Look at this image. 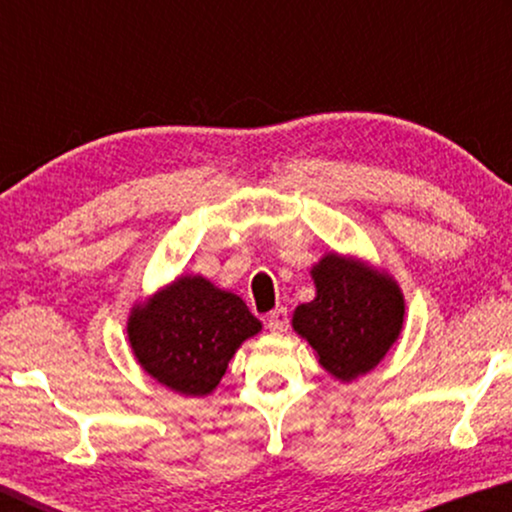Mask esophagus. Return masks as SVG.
<instances>
[{
	"mask_svg": "<svg viewBox=\"0 0 512 512\" xmlns=\"http://www.w3.org/2000/svg\"><path fill=\"white\" fill-rule=\"evenodd\" d=\"M268 328L275 333H284L289 328V312H286V307H275L268 314Z\"/></svg>",
	"mask_w": 512,
	"mask_h": 512,
	"instance_id": "esophagus-1",
	"label": "esophagus"
}]
</instances>
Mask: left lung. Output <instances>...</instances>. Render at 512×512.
Returning <instances> with one entry per match:
<instances>
[{"label": "left lung", "mask_w": 512, "mask_h": 512, "mask_svg": "<svg viewBox=\"0 0 512 512\" xmlns=\"http://www.w3.org/2000/svg\"><path fill=\"white\" fill-rule=\"evenodd\" d=\"M317 298L300 305L293 328L314 347L319 363L354 380L382 361L403 328V296L387 275L338 254L314 265Z\"/></svg>", "instance_id": "8db88e82"}]
</instances>
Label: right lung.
I'll return each mask as SVG.
<instances>
[{"label":"right lung","instance_id":"add662e5","mask_svg":"<svg viewBox=\"0 0 512 512\" xmlns=\"http://www.w3.org/2000/svg\"><path fill=\"white\" fill-rule=\"evenodd\" d=\"M261 321L235 293L205 277H179L151 303L135 307L128 338L137 361L160 384L205 396L221 382L228 361Z\"/></svg>","mask_w":512,"mask_h":512}]
</instances>
